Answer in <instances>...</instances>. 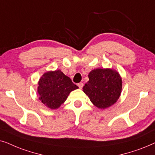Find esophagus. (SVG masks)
<instances>
[{"label": "esophagus", "instance_id": "obj_1", "mask_svg": "<svg viewBox=\"0 0 155 155\" xmlns=\"http://www.w3.org/2000/svg\"><path fill=\"white\" fill-rule=\"evenodd\" d=\"M78 86H79V88H83V86H84V84L83 83L78 84Z\"/></svg>", "mask_w": 155, "mask_h": 155}]
</instances>
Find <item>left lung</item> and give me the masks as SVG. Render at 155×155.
Returning a JSON list of instances; mask_svg holds the SVG:
<instances>
[{
	"label": "left lung",
	"instance_id": "left-lung-1",
	"mask_svg": "<svg viewBox=\"0 0 155 155\" xmlns=\"http://www.w3.org/2000/svg\"><path fill=\"white\" fill-rule=\"evenodd\" d=\"M88 79L83 91L95 106L102 110L117 102L122 91L123 81L116 70L109 68L91 70Z\"/></svg>",
	"mask_w": 155,
	"mask_h": 155
}]
</instances>
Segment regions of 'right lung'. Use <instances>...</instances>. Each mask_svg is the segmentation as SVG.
<instances>
[{
	"label": "right lung",
	"mask_w": 155,
	"mask_h": 155,
	"mask_svg": "<svg viewBox=\"0 0 155 155\" xmlns=\"http://www.w3.org/2000/svg\"><path fill=\"white\" fill-rule=\"evenodd\" d=\"M39 99L45 106L57 109L63 104L72 91L79 88L61 70L46 71L39 79Z\"/></svg>",
	"instance_id": "right-lung-1"
}]
</instances>
